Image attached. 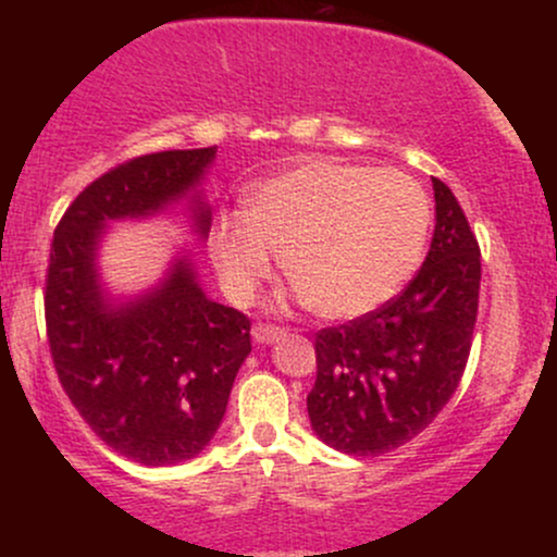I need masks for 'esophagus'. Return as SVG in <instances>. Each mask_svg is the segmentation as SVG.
Returning <instances> with one entry per match:
<instances>
[{
  "label": "esophagus",
  "instance_id": "obj_1",
  "mask_svg": "<svg viewBox=\"0 0 557 557\" xmlns=\"http://www.w3.org/2000/svg\"><path fill=\"white\" fill-rule=\"evenodd\" d=\"M251 335H253V343H259V345H272V343H277L280 337L285 335V330L272 327V324H257V327L251 330Z\"/></svg>",
  "mask_w": 557,
  "mask_h": 557
}]
</instances>
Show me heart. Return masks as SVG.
<instances>
[{
	"label": "heart",
	"mask_w": 557,
	"mask_h": 557,
	"mask_svg": "<svg viewBox=\"0 0 557 557\" xmlns=\"http://www.w3.org/2000/svg\"><path fill=\"white\" fill-rule=\"evenodd\" d=\"M432 207L400 170L306 159L248 190L246 212H225L209 233L222 285L238 304L285 272L317 314L359 319L406 287L424 259Z\"/></svg>",
	"instance_id": "heart-1"
}]
</instances>
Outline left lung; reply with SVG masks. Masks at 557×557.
Here are the masks:
<instances>
[{
	"mask_svg": "<svg viewBox=\"0 0 557 557\" xmlns=\"http://www.w3.org/2000/svg\"><path fill=\"white\" fill-rule=\"evenodd\" d=\"M434 235L411 285L382 309L317 335L311 430L348 456H382L437 419L461 382L482 261L461 203L432 177Z\"/></svg>",
	"mask_w": 557,
	"mask_h": 557,
	"instance_id": "1",
	"label": "left lung"
}]
</instances>
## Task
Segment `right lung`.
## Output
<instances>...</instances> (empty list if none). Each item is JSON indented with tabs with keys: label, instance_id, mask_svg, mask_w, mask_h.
<instances>
[{
	"label": "right lung",
	"instance_id": "obj_1",
	"mask_svg": "<svg viewBox=\"0 0 557 557\" xmlns=\"http://www.w3.org/2000/svg\"><path fill=\"white\" fill-rule=\"evenodd\" d=\"M214 159L209 146L120 164L88 185L54 230L44 298L54 369L88 426L144 466L183 463L212 443L251 354V322L207 296L188 246L138 293L112 290L101 246L117 222L164 214L183 216L196 240H207L203 183Z\"/></svg>",
	"mask_w": 557,
	"mask_h": 557
}]
</instances>
